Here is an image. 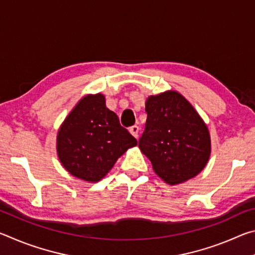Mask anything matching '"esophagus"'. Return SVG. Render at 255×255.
Wrapping results in <instances>:
<instances>
[{
	"instance_id": "1",
	"label": "esophagus",
	"mask_w": 255,
	"mask_h": 255,
	"mask_svg": "<svg viewBox=\"0 0 255 255\" xmlns=\"http://www.w3.org/2000/svg\"><path fill=\"white\" fill-rule=\"evenodd\" d=\"M129 131H130L131 135L137 138L138 137V131H139V128H138V126H131L130 128H129Z\"/></svg>"
}]
</instances>
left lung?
I'll return each mask as SVG.
<instances>
[{
    "mask_svg": "<svg viewBox=\"0 0 255 255\" xmlns=\"http://www.w3.org/2000/svg\"><path fill=\"white\" fill-rule=\"evenodd\" d=\"M147 119L138 140L141 153L164 182L174 185L195 178L210 156L208 128L190 102L179 92L148 97Z\"/></svg>",
    "mask_w": 255,
    "mask_h": 255,
    "instance_id": "1",
    "label": "left lung"
}]
</instances>
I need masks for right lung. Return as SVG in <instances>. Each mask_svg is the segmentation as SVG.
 Listing matches in <instances>:
<instances>
[{
	"mask_svg": "<svg viewBox=\"0 0 255 255\" xmlns=\"http://www.w3.org/2000/svg\"><path fill=\"white\" fill-rule=\"evenodd\" d=\"M137 140L106 107L105 96L81 99L60 126L57 154L60 163L75 178L98 182Z\"/></svg>",
	"mask_w": 255,
	"mask_h": 255,
	"instance_id": "1",
	"label": "right lung"
}]
</instances>
